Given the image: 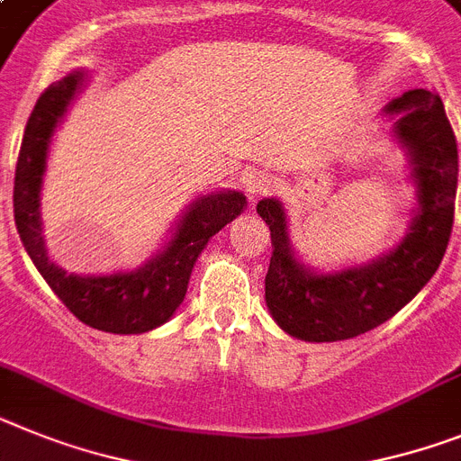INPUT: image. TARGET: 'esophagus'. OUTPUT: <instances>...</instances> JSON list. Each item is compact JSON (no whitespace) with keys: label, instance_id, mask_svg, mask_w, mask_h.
Segmentation results:
<instances>
[{"label":"esophagus","instance_id":"34e87169","mask_svg":"<svg viewBox=\"0 0 461 461\" xmlns=\"http://www.w3.org/2000/svg\"><path fill=\"white\" fill-rule=\"evenodd\" d=\"M270 188V176L258 172V175H249L245 179V191L249 195V200H258L261 195H266Z\"/></svg>","mask_w":461,"mask_h":461}]
</instances>
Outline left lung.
<instances>
[{
  "label": "left lung",
  "mask_w": 461,
  "mask_h": 461,
  "mask_svg": "<svg viewBox=\"0 0 461 461\" xmlns=\"http://www.w3.org/2000/svg\"><path fill=\"white\" fill-rule=\"evenodd\" d=\"M384 113L396 116L394 132L408 149L418 186V214L396 249L359 268L317 275L294 258L279 200L257 204L273 240L266 303L275 321L298 340L333 343L384 324L434 277L447 249L459 165L443 102L431 90H408Z\"/></svg>",
  "instance_id": "obj_1"
}]
</instances>
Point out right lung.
<instances>
[{
	"label": "right lung",
	"mask_w": 461,
	"mask_h": 461,
	"mask_svg": "<svg viewBox=\"0 0 461 461\" xmlns=\"http://www.w3.org/2000/svg\"><path fill=\"white\" fill-rule=\"evenodd\" d=\"M84 86V72H74L50 84L37 100L32 116L27 121L14 182V216L27 254L49 282L55 296L65 308L107 333H144L170 320L186 296L188 277L198 261L200 251L226 223L245 210L247 198L238 191H216L195 198L184 212L172 242L158 257L135 273L81 277L67 275L49 261L41 238L39 219V193L46 172V156L55 128L65 116L77 90Z\"/></svg>",
	"instance_id": "obj_1"
}]
</instances>
